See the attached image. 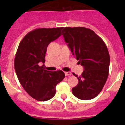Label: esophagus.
<instances>
[{"instance_id": "obj_1", "label": "esophagus", "mask_w": 125, "mask_h": 125, "mask_svg": "<svg viewBox=\"0 0 125 125\" xmlns=\"http://www.w3.org/2000/svg\"><path fill=\"white\" fill-rule=\"evenodd\" d=\"M64 73H65V75H66V76H69L72 74V73H71V72H65Z\"/></svg>"}]
</instances>
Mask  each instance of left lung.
<instances>
[{"label": "left lung", "mask_w": 125, "mask_h": 125, "mask_svg": "<svg viewBox=\"0 0 125 125\" xmlns=\"http://www.w3.org/2000/svg\"><path fill=\"white\" fill-rule=\"evenodd\" d=\"M62 32L73 54L84 69L79 77L74 74L79 83L72 89L73 94L80 100H91L100 94L106 82L110 62L108 48L90 29L64 27Z\"/></svg>", "instance_id": "left-lung-1"}]
</instances>
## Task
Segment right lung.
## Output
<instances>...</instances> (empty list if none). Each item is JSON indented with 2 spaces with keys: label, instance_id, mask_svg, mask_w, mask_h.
<instances>
[{
  "label": "right lung",
  "instance_id": "add662e5",
  "mask_svg": "<svg viewBox=\"0 0 125 125\" xmlns=\"http://www.w3.org/2000/svg\"><path fill=\"white\" fill-rule=\"evenodd\" d=\"M62 27L39 28L27 33L20 42L14 59V68L20 83L32 98L40 101L51 99L56 86L63 80L62 71H49L39 66L45 62L47 47L61 36Z\"/></svg>",
  "mask_w": 125,
  "mask_h": 125
}]
</instances>
